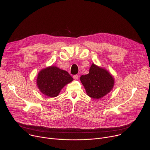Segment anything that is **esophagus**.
I'll return each instance as SVG.
<instances>
[{"label":"esophagus","mask_w":150,"mask_h":150,"mask_svg":"<svg viewBox=\"0 0 150 150\" xmlns=\"http://www.w3.org/2000/svg\"><path fill=\"white\" fill-rule=\"evenodd\" d=\"M79 75H75L73 76V78H74V80H78V79H79Z\"/></svg>","instance_id":"esophagus-1"}]
</instances>
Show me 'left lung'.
I'll return each instance as SVG.
<instances>
[{
    "label": "left lung",
    "mask_w": 150,
    "mask_h": 150,
    "mask_svg": "<svg viewBox=\"0 0 150 150\" xmlns=\"http://www.w3.org/2000/svg\"><path fill=\"white\" fill-rule=\"evenodd\" d=\"M80 81L88 96L99 99L109 93L114 86V78L107 70L92 64L89 74L81 75Z\"/></svg>",
    "instance_id": "obj_1"
}]
</instances>
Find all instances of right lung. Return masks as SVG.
I'll use <instances>...</instances> for the list:
<instances>
[{
    "instance_id": "obj_1",
    "label": "right lung",
    "mask_w": 150,
    "mask_h": 150,
    "mask_svg": "<svg viewBox=\"0 0 150 150\" xmlns=\"http://www.w3.org/2000/svg\"><path fill=\"white\" fill-rule=\"evenodd\" d=\"M74 80L67 71L56 66L42 69L38 73L37 84L40 92L50 97L59 95L65 85Z\"/></svg>"
}]
</instances>
